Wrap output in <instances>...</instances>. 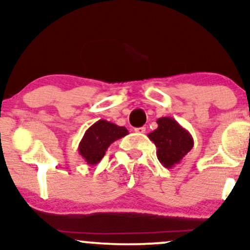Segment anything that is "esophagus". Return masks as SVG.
<instances>
[{
    "label": "esophagus",
    "instance_id": "obj_1",
    "mask_svg": "<svg viewBox=\"0 0 250 250\" xmlns=\"http://www.w3.org/2000/svg\"><path fill=\"white\" fill-rule=\"evenodd\" d=\"M134 131H135V133H139V134H145V133H146V128H145V127L135 128Z\"/></svg>",
    "mask_w": 250,
    "mask_h": 250
}]
</instances>
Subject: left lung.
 <instances>
[{
	"label": "left lung",
	"mask_w": 250,
	"mask_h": 250,
	"mask_svg": "<svg viewBox=\"0 0 250 250\" xmlns=\"http://www.w3.org/2000/svg\"><path fill=\"white\" fill-rule=\"evenodd\" d=\"M159 127L148 134L155 143L157 159L165 168L175 167L194 147V140L190 133L180 125L173 117H160Z\"/></svg>",
	"instance_id": "1"
}]
</instances>
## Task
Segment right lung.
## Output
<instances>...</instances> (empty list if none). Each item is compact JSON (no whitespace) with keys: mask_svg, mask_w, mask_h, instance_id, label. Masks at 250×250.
Instances as JSON below:
<instances>
[{"mask_svg":"<svg viewBox=\"0 0 250 250\" xmlns=\"http://www.w3.org/2000/svg\"><path fill=\"white\" fill-rule=\"evenodd\" d=\"M125 135H128L127 128L99 120L85 130L79 145V153L87 165L94 166L101 161L111 143Z\"/></svg>","mask_w":250,"mask_h":250,"instance_id":"obj_1","label":"right lung"}]
</instances>
